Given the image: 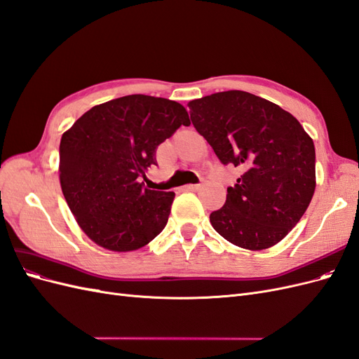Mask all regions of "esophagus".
<instances>
[{
	"label": "esophagus",
	"mask_w": 359,
	"mask_h": 359,
	"mask_svg": "<svg viewBox=\"0 0 359 359\" xmlns=\"http://www.w3.org/2000/svg\"><path fill=\"white\" fill-rule=\"evenodd\" d=\"M201 187H202L201 184H187V186L184 189H186L187 191H198Z\"/></svg>",
	"instance_id": "34e87169"
}]
</instances>
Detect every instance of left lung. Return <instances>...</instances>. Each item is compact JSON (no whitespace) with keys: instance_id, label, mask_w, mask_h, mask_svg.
<instances>
[{"instance_id":"8db88e82","label":"left lung","mask_w":359,"mask_h":359,"mask_svg":"<svg viewBox=\"0 0 359 359\" xmlns=\"http://www.w3.org/2000/svg\"><path fill=\"white\" fill-rule=\"evenodd\" d=\"M189 107L215 156L243 173L211 212L212 227L238 247H273L301 220L316 189L311 137L295 116L245 91L215 93Z\"/></svg>"}]
</instances>
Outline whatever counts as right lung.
<instances>
[{
    "mask_svg": "<svg viewBox=\"0 0 359 359\" xmlns=\"http://www.w3.org/2000/svg\"><path fill=\"white\" fill-rule=\"evenodd\" d=\"M181 126H190L182 104L133 94L91 107L62 135V194L90 240L132 252L165 229L175 193L148 190L140 180Z\"/></svg>",
    "mask_w": 359,
    "mask_h": 359,
    "instance_id": "right-lung-1",
    "label": "right lung"
}]
</instances>
